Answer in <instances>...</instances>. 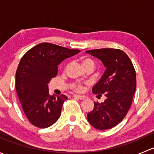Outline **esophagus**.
Listing matches in <instances>:
<instances>
[{"label":"esophagus","instance_id":"1","mask_svg":"<svg viewBox=\"0 0 154 154\" xmlns=\"http://www.w3.org/2000/svg\"><path fill=\"white\" fill-rule=\"evenodd\" d=\"M73 97H76V98H78L80 99V100H83V99L85 98L84 96H81V95H77V94H74L73 95Z\"/></svg>","mask_w":154,"mask_h":154}]
</instances>
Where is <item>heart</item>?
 <instances>
[{
	"label": "heart",
	"instance_id": "heart-1",
	"mask_svg": "<svg viewBox=\"0 0 154 154\" xmlns=\"http://www.w3.org/2000/svg\"><path fill=\"white\" fill-rule=\"evenodd\" d=\"M81 63L83 68H86L87 67H94V63L91 59L88 58V57H83L81 58ZM70 87L72 90L77 92H81L84 89V85L82 83H79V82H74V83H71Z\"/></svg>",
	"mask_w": 154,
	"mask_h": 154
}]
</instances>
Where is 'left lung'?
I'll use <instances>...</instances> for the list:
<instances>
[{"label": "left lung", "instance_id": "8db88e82", "mask_svg": "<svg viewBox=\"0 0 154 154\" xmlns=\"http://www.w3.org/2000/svg\"><path fill=\"white\" fill-rule=\"evenodd\" d=\"M86 52L101 60L106 68L92 88L94 94H104L106 99L101 103L94 102V109L88 113L87 119L97 130L111 129L125 119L130 109L136 88V71L122 50L102 48Z\"/></svg>", "mask_w": 154, "mask_h": 154}]
</instances>
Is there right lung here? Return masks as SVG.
<instances>
[{"label":"right lung","instance_id":"obj_1","mask_svg":"<svg viewBox=\"0 0 154 154\" xmlns=\"http://www.w3.org/2000/svg\"><path fill=\"white\" fill-rule=\"evenodd\" d=\"M80 51L43 42L29 49L21 59L15 88L23 111L32 125L47 128L60 117L68 97L64 94L50 95L48 83L57 75L58 65Z\"/></svg>","mask_w":154,"mask_h":154}]
</instances>
